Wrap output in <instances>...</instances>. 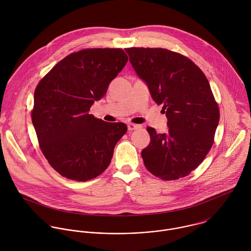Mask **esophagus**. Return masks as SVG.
<instances>
[{
    "label": "esophagus",
    "instance_id": "34e87169",
    "mask_svg": "<svg viewBox=\"0 0 251 251\" xmlns=\"http://www.w3.org/2000/svg\"><path fill=\"white\" fill-rule=\"evenodd\" d=\"M139 127H140V126H138V125H134V124H128L127 125L128 130H135V129H137Z\"/></svg>",
    "mask_w": 251,
    "mask_h": 251
}]
</instances>
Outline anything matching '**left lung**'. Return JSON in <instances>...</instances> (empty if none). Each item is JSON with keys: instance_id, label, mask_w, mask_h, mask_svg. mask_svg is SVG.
<instances>
[{"instance_id": "1", "label": "left lung", "mask_w": 251, "mask_h": 251, "mask_svg": "<svg viewBox=\"0 0 251 251\" xmlns=\"http://www.w3.org/2000/svg\"><path fill=\"white\" fill-rule=\"evenodd\" d=\"M129 62L148 86L152 100L163 104L166 133L147 127L151 142L141 152L154 176L178 179L187 176L211 150L219 110L210 83L188 58L163 48H126Z\"/></svg>"}]
</instances>
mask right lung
I'll list each match as a JSON object with an SVG mask.
<instances>
[{"mask_svg": "<svg viewBox=\"0 0 251 251\" xmlns=\"http://www.w3.org/2000/svg\"><path fill=\"white\" fill-rule=\"evenodd\" d=\"M127 60L120 48L84 49L60 61L36 86L32 122L41 151L63 177L86 181L109 166L127 127L89 111Z\"/></svg>", "mask_w": 251, "mask_h": 251, "instance_id": "1", "label": "right lung"}]
</instances>
